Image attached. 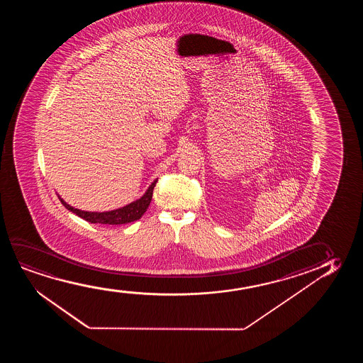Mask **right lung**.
<instances>
[{
    "label": "right lung",
    "mask_w": 363,
    "mask_h": 363,
    "mask_svg": "<svg viewBox=\"0 0 363 363\" xmlns=\"http://www.w3.org/2000/svg\"><path fill=\"white\" fill-rule=\"evenodd\" d=\"M156 182L157 181H154V184L150 186L149 189L146 191V194L141 199L135 201L133 203L125 206L123 208L115 209V211H110V212H101V213H98V212H85V211L73 208V207H70L69 204L65 203L63 199H60L65 208L77 214V216H79L80 218L85 219L86 222H90V223H130V222H135V220L141 218V216L146 212V209L149 208V204L151 202V199H152V192H154Z\"/></svg>",
    "instance_id": "add662e5"
}]
</instances>
